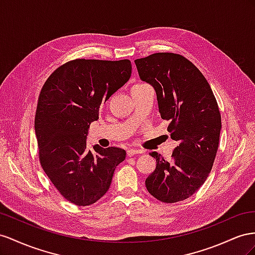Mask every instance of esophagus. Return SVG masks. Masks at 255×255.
<instances>
[{"mask_svg": "<svg viewBox=\"0 0 255 255\" xmlns=\"http://www.w3.org/2000/svg\"><path fill=\"white\" fill-rule=\"evenodd\" d=\"M141 150L140 149H128L127 150V156L128 157H132V156H134V155H136V154H141Z\"/></svg>", "mask_w": 255, "mask_h": 255, "instance_id": "obj_1", "label": "esophagus"}]
</instances>
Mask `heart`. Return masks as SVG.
Wrapping results in <instances>:
<instances>
[{"label":"heart","instance_id":"obj_1","mask_svg":"<svg viewBox=\"0 0 255 255\" xmlns=\"http://www.w3.org/2000/svg\"><path fill=\"white\" fill-rule=\"evenodd\" d=\"M140 84H143V83H139V84H136V85H140Z\"/></svg>","mask_w":255,"mask_h":255}]
</instances>
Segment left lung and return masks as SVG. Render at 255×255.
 Listing matches in <instances>:
<instances>
[{"label":"left lung","mask_w":255,"mask_h":255,"mask_svg":"<svg viewBox=\"0 0 255 255\" xmlns=\"http://www.w3.org/2000/svg\"><path fill=\"white\" fill-rule=\"evenodd\" d=\"M140 78L154 86L159 113L179 142L166 161L156 151L155 171L145 179L147 191L162 203L191 196L205 183L219 145L221 114L202 72L185 56L159 52L134 61Z\"/></svg>","instance_id":"obj_1"}]
</instances>
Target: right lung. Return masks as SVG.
Wrapping results in <instances>:
<instances>
[{
    "label": "right lung",
    "mask_w": 255,
    "mask_h": 255,
    "mask_svg": "<svg viewBox=\"0 0 255 255\" xmlns=\"http://www.w3.org/2000/svg\"><path fill=\"white\" fill-rule=\"evenodd\" d=\"M131 76L129 60L76 59L56 68L40 91L35 133L42 170L64 199L78 206L96 203L126 158L119 147L86 148L100 107Z\"/></svg>",
    "instance_id": "1"
}]
</instances>
